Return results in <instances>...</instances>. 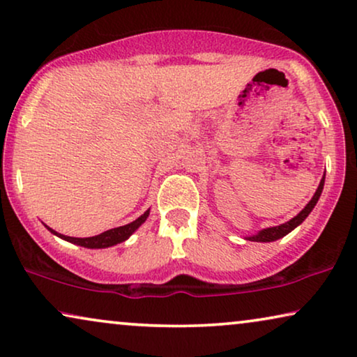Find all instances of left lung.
<instances>
[{"label": "left lung", "instance_id": "8db88e82", "mask_svg": "<svg viewBox=\"0 0 357 357\" xmlns=\"http://www.w3.org/2000/svg\"><path fill=\"white\" fill-rule=\"evenodd\" d=\"M324 183H325V177L320 180L319 188H317V192H315L314 197H312L310 202L307 203V206L302 209V211L297 214V216L292 218L291 221H287V222L281 224V226H276V227L263 229V231L255 234V236L247 237L248 241H252V242H273V241H278V238L284 237L286 234H289L292 229H296L297 226H299V224L304 222V219L309 216L312 209H314V206L317 204V202H319V198H320V195H321V190H324Z\"/></svg>", "mask_w": 357, "mask_h": 357}]
</instances>
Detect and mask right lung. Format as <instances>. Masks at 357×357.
<instances>
[{"instance_id":"right-lung-1","label":"right lung","mask_w":357,"mask_h":357,"mask_svg":"<svg viewBox=\"0 0 357 357\" xmlns=\"http://www.w3.org/2000/svg\"><path fill=\"white\" fill-rule=\"evenodd\" d=\"M148 216H149V209L144 214H141L138 219H135L133 222L125 224V226H120V227H115V229H109V231L102 232V234H99V236L84 237V238L61 236V234L55 232L50 227H47V229L52 234H55V236L65 238V241L71 242V243H76V245H81V247H86V248H105V247L116 245V243H120V242H125L126 238H128L131 234H133L136 229H138L141 224H143L146 219H148Z\"/></svg>"}]
</instances>
